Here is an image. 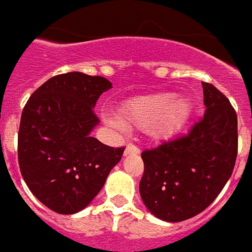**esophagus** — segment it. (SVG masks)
Returning <instances> with one entry per match:
<instances>
[{
  "mask_svg": "<svg viewBox=\"0 0 252 252\" xmlns=\"http://www.w3.org/2000/svg\"><path fill=\"white\" fill-rule=\"evenodd\" d=\"M139 153H140V149H139L137 146L131 144V143H129V144L126 146V149H125V156H129V154H139Z\"/></svg>",
  "mask_w": 252,
  "mask_h": 252,
  "instance_id": "esophagus-1",
  "label": "esophagus"
}]
</instances>
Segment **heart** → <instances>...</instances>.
Returning a JSON list of instances; mask_svg holds the SVG:
<instances>
[{"label": "heart", "instance_id": "b5f03b06", "mask_svg": "<svg viewBox=\"0 0 252 252\" xmlns=\"http://www.w3.org/2000/svg\"><path fill=\"white\" fill-rule=\"evenodd\" d=\"M190 112L192 102L187 96L158 92L123 102L118 112L119 119L106 118V122L118 129L127 126L146 130L153 139H167L182 129Z\"/></svg>", "mask_w": 252, "mask_h": 252}]
</instances>
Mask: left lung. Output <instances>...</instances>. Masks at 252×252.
Here are the masks:
<instances>
[{
    "instance_id": "8db88e82",
    "label": "left lung",
    "mask_w": 252,
    "mask_h": 252,
    "mask_svg": "<svg viewBox=\"0 0 252 252\" xmlns=\"http://www.w3.org/2000/svg\"><path fill=\"white\" fill-rule=\"evenodd\" d=\"M206 111L188 134L144 150L140 196L156 218L177 223L218 198L237 158V113L212 84L202 83Z\"/></svg>"
}]
</instances>
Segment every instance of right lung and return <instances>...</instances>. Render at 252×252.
I'll list each match as a JSON object with an SVG mask.
<instances>
[{
  "label": "right lung",
  "instance_id": "1",
  "mask_svg": "<svg viewBox=\"0 0 252 252\" xmlns=\"http://www.w3.org/2000/svg\"><path fill=\"white\" fill-rule=\"evenodd\" d=\"M112 84L80 71L54 75L31 95L18 133V161L31 192L60 215L87 208L103 187L125 147L91 137L94 113Z\"/></svg>",
  "mask_w": 252,
  "mask_h": 252
}]
</instances>
